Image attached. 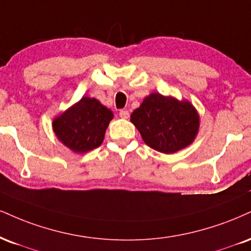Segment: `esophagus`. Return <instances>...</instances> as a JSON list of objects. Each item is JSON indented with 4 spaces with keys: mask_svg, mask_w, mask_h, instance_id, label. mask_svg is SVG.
I'll return each mask as SVG.
<instances>
[{
    "mask_svg": "<svg viewBox=\"0 0 251 251\" xmlns=\"http://www.w3.org/2000/svg\"><path fill=\"white\" fill-rule=\"evenodd\" d=\"M119 116L122 117L123 119H128V117H129V112H128L127 110H120Z\"/></svg>",
    "mask_w": 251,
    "mask_h": 251,
    "instance_id": "34e87169",
    "label": "esophagus"
}]
</instances>
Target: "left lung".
Instances as JSON below:
<instances>
[{
    "label": "left lung",
    "mask_w": 251,
    "mask_h": 251,
    "mask_svg": "<svg viewBox=\"0 0 251 251\" xmlns=\"http://www.w3.org/2000/svg\"><path fill=\"white\" fill-rule=\"evenodd\" d=\"M131 122L151 149L172 154L194 141L200 117L188 100L151 93L131 114Z\"/></svg>",
    "instance_id": "left-lung-1"
}]
</instances>
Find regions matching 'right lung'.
Returning <instances> with one entry per match:
<instances>
[{
    "mask_svg": "<svg viewBox=\"0 0 251 251\" xmlns=\"http://www.w3.org/2000/svg\"><path fill=\"white\" fill-rule=\"evenodd\" d=\"M112 118V111L100 101L83 97L53 119L52 128L60 143L72 152L86 153L100 146Z\"/></svg>",
    "mask_w": 251,
    "mask_h": 251,
    "instance_id": "obj_1",
    "label": "right lung"
}]
</instances>
